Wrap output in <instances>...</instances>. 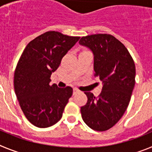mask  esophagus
Listing matches in <instances>:
<instances>
[{
    "mask_svg": "<svg viewBox=\"0 0 152 152\" xmlns=\"http://www.w3.org/2000/svg\"><path fill=\"white\" fill-rule=\"evenodd\" d=\"M78 92H79L78 89H77V88H74V89H73V94L74 95L76 94H77V93H78Z\"/></svg>",
    "mask_w": 152,
    "mask_h": 152,
    "instance_id": "obj_1",
    "label": "esophagus"
}]
</instances>
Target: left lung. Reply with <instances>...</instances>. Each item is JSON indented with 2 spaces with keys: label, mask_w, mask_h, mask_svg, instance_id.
Here are the masks:
<instances>
[{
  "label": "left lung",
  "mask_w": 152,
  "mask_h": 152,
  "mask_svg": "<svg viewBox=\"0 0 152 152\" xmlns=\"http://www.w3.org/2000/svg\"><path fill=\"white\" fill-rule=\"evenodd\" d=\"M79 43L92 51L94 77L103 83L98 96L84 92L88 103L80 107L81 116L92 129L106 131L117 123L128 107L135 87V63L126 46L112 35L83 36Z\"/></svg>",
  "instance_id": "8db88e82"
}]
</instances>
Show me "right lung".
Here are the masks:
<instances>
[{
  "mask_svg": "<svg viewBox=\"0 0 152 152\" xmlns=\"http://www.w3.org/2000/svg\"><path fill=\"white\" fill-rule=\"evenodd\" d=\"M79 39L49 31L29 42L19 59L14 91L25 116L36 127L53 126L62 116L73 89L51 85V75Z\"/></svg>",
  "mask_w": 152,
  "mask_h": 152,
  "instance_id": "right-lung-1",
  "label": "right lung"
}]
</instances>
